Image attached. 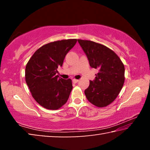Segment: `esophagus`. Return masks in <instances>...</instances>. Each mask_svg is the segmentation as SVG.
<instances>
[{"mask_svg": "<svg viewBox=\"0 0 150 150\" xmlns=\"http://www.w3.org/2000/svg\"><path fill=\"white\" fill-rule=\"evenodd\" d=\"M73 82L74 83H77L79 82V80L78 79H73Z\"/></svg>", "mask_w": 150, "mask_h": 150, "instance_id": "1", "label": "esophagus"}]
</instances>
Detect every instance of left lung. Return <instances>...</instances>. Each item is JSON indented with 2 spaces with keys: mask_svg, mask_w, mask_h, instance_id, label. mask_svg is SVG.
Returning <instances> with one entry per match:
<instances>
[{
  "mask_svg": "<svg viewBox=\"0 0 150 150\" xmlns=\"http://www.w3.org/2000/svg\"><path fill=\"white\" fill-rule=\"evenodd\" d=\"M77 40L91 67L98 69L95 79L90 81L85 91L86 97L93 105L105 107L116 99L123 87L124 65L115 52L105 45L90 40Z\"/></svg>",
  "mask_w": 150,
  "mask_h": 150,
  "instance_id": "obj_1",
  "label": "left lung"
}]
</instances>
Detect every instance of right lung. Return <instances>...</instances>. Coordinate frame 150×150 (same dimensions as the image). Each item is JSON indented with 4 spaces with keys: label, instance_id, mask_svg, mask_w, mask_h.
<instances>
[{
    "label": "right lung",
    "instance_id": "1",
    "mask_svg": "<svg viewBox=\"0 0 150 150\" xmlns=\"http://www.w3.org/2000/svg\"><path fill=\"white\" fill-rule=\"evenodd\" d=\"M77 39L48 43L35 51L25 70V79L35 100L49 110H57L67 103L73 88L71 79L59 78L57 69Z\"/></svg>",
    "mask_w": 150,
    "mask_h": 150
}]
</instances>
